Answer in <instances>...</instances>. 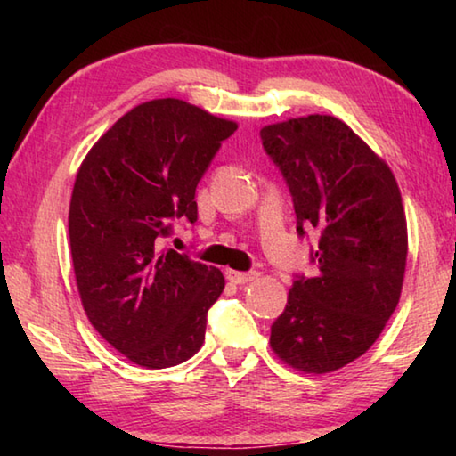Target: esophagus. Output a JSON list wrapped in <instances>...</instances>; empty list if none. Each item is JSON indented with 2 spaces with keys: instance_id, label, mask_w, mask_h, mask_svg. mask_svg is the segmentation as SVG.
Masks as SVG:
<instances>
[{
  "instance_id": "1",
  "label": "esophagus",
  "mask_w": 456,
  "mask_h": 456,
  "mask_svg": "<svg viewBox=\"0 0 456 456\" xmlns=\"http://www.w3.org/2000/svg\"><path fill=\"white\" fill-rule=\"evenodd\" d=\"M257 277H259L257 272H231V269L227 272V280L233 283H239V285L249 283L253 280H257Z\"/></svg>"
}]
</instances>
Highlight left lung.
<instances>
[{
	"label": "left lung",
	"instance_id": "1",
	"mask_svg": "<svg viewBox=\"0 0 456 456\" xmlns=\"http://www.w3.org/2000/svg\"><path fill=\"white\" fill-rule=\"evenodd\" d=\"M261 142L293 200L297 235L318 233L314 277L296 275L273 322V352L307 374L360 358L395 314L406 269V215L395 175L326 114L261 128Z\"/></svg>",
	"mask_w": 456,
	"mask_h": 456
}]
</instances>
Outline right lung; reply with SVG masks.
I'll return each mask as SVG.
<instances>
[{
    "label": "right lung",
    "mask_w": 456,
    "mask_h": 456,
    "mask_svg": "<svg viewBox=\"0 0 456 456\" xmlns=\"http://www.w3.org/2000/svg\"><path fill=\"white\" fill-rule=\"evenodd\" d=\"M235 130L184 100H151L114 122L76 175L68 231L84 312L138 366H176L203 346L225 277L160 243L175 219L197 221V184Z\"/></svg>",
    "instance_id": "add662e5"
}]
</instances>
